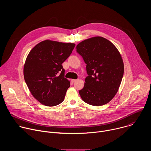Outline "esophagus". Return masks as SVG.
Returning <instances> with one entry per match:
<instances>
[{
  "label": "esophagus",
  "instance_id": "esophagus-1",
  "mask_svg": "<svg viewBox=\"0 0 151 151\" xmlns=\"http://www.w3.org/2000/svg\"><path fill=\"white\" fill-rule=\"evenodd\" d=\"M76 81H77V79H71V82H72V83L75 82Z\"/></svg>",
  "mask_w": 151,
  "mask_h": 151
}]
</instances>
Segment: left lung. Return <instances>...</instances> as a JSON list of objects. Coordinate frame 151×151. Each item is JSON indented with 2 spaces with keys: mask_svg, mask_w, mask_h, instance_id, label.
Instances as JSON below:
<instances>
[{
  "mask_svg": "<svg viewBox=\"0 0 151 151\" xmlns=\"http://www.w3.org/2000/svg\"><path fill=\"white\" fill-rule=\"evenodd\" d=\"M76 48L87 64L88 74L79 91L81 97L96 106L109 103L118 92L124 75L119 52L111 42L100 36L84 40Z\"/></svg>",
  "mask_w": 151,
  "mask_h": 151,
  "instance_id": "obj_1",
  "label": "left lung"
}]
</instances>
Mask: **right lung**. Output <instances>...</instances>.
Returning a JSON list of instances; mask_svg holds the SVG:
<instances>
[{"instance_id":"add662e5","label":"right lung","mask_w":151,"mask_h":151,"mask_svg":"<svg viewBox=\"0 0 151 151\" xmlns=\"http://www.w3.org/2000/svg\"><path fill=\"white\" fill-rule=\"evenodd\" d=\"M75 44L45 40L29 52L24 78L33 96L41 104L54 106L63 101L70 81L64 78L62 63L72 54Z\"/></svg>"}]
</instances>
